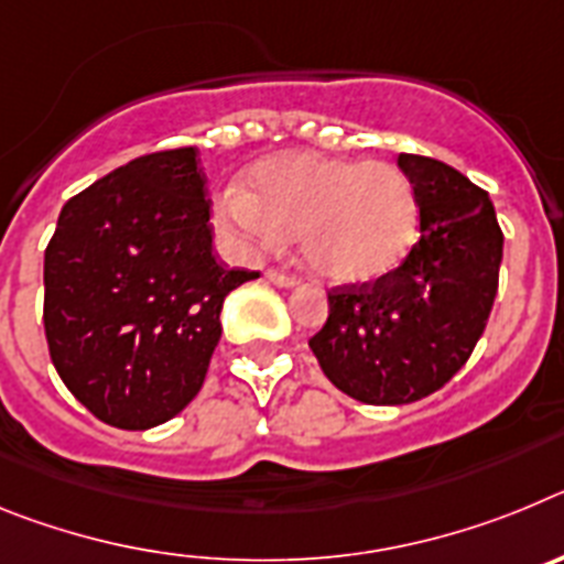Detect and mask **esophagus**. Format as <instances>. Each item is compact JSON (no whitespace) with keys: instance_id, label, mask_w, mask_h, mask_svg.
<instances>
[{"instance_id":"34e87169","label":"esophagus","mask_w":564,"mask_h":564,"mask_svg":"<svg viewBox=\"0 0 564 564\" xmlns=\"http://www.w3.org/2000/svg\"><path fill=\"white\" fill-rule=\"evenodd\" d=\"M268 282H273L276 288H296L299 285V279L291 276V273H279V271H268L265 273Z\"/></svg>"}]
</instances>
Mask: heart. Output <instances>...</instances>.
Segmentation results:
<instances>
[{
    "label": "heart",
    "mask_w": 564,
    "mask_h": 564,
    "mask_svg": "<svg viewBox=\"0 0 564 564\" xmlns=\"http://www.w3.org/2000/svg\"><path fill=\"white\" fill-rule=\"evenodd\" d=\"M248 186L217 194V226L248 248L299 234L305 265L333 285L387 279L421 234L415 186L392 163L291 149L259 161Z\"/></svg>",
    "instance_id": "heart-1"
}]
</instances>
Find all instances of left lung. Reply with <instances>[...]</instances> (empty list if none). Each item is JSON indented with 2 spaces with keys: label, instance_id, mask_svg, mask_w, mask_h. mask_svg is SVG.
Wrapping results in <instances>:
<instances>
[{
  "label": "left lung",
  "instance_id": "left-lung-1",
  "mask_svg": "<svg viewBox=\"0 0 564 564\" xmlns=\"http://www.w3.org/2000/svg\"><path fill=\"white\" fill-rule=\"evenodd\" d=\"M415 186L421 239L376 285L327 296L311 338L318 367L344 395L401 406L441 390L475 350L497 296L502 231L488 194L423 154H398Z\"/></svg>",
  "mask_w": 564,
  "mask_h": 564
}]
</instances>
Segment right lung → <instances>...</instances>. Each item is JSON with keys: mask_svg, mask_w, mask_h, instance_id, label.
<instances>
[{"mask_svg": "<svg viewBox=\"0 0 564 564\" xmlns=\"http://www.w3.org/2000/svg\"><path fill=\"white\" fill-rule=\"evenodd\" d=\"M257 276L214 259L192 147L134 158L58 214L44 251L53 367L98 421L152 430L200 392L223 302Z\"/></svg>", "mask_w": 564, "mask_h": 564, "instance_id": "right-lung-1", "label": "right lung"}]
</instances>
